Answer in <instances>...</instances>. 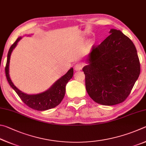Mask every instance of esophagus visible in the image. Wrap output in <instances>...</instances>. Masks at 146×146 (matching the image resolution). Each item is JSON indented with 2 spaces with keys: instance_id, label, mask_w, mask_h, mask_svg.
I'll list each match as a JSON object with an SVG mask.
<instances>
[{
  "instance_id": "34e87169",
  "label": "esophagus",
  "mask_w": 146,
  "mask_h": 146,
  "mask_svg": "<svg viewBox=\"0 0 146 146\" xmlns=\"http://www.w3.org/2000/svg\"><path fill=\"white\" fill-rule=\"evenodd\" d=\"M83 68V65L81 63H77L74 66V70L76 71H80Z\"/></svg>"
}]
</instances>
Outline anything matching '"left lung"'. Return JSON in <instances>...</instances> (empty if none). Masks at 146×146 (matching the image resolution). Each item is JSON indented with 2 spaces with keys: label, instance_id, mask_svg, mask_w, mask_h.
<instances>
[{
  "label": "left lung",
  "instance_id": "left-lung-1",
  "mask_svg": "<svg viewBox=\"0 0 146 146\" xmlns=\"http://www.w3.org/2000/svg\"><path fill=\"white\" fill-rule=\"evenodd\" d=\"M100 45L93 47L83 68L86 90L97 103L112 106L129 95L140 66L133 43L121 31L111 29Z\"/></svg>",
  "mask_w": 146,
  "mask_h": 146
}]
</instances>
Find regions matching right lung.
<instances>
[{"instance_id": "obj_1", "label": "right lung", "mask_w": 146, "mask_h": 146, "mask_svg": "<svg viewBox=\"0 0 146 146\" xmlns=\"http://www.w3.org/2000/svg\"><path fill=\"white\" fill-rule=\"evenodd\" d=\"M22 36L19 37L15 42L13 44L7 54V63L5 68L7 80L9 85L16 92L18 96L22 99V101L31 108L36 110L38 111H45L53 108L58 106L65 96L66 85L69 80L72 78L74 69L72 67L68 70L65 75L61 77L56 81L48 90L45 92L36 94H27L20 90L19 88L12 82L9 76V61L11 52L16 47L18 42L22 39Z\"/></svg>"}]
</instances>
